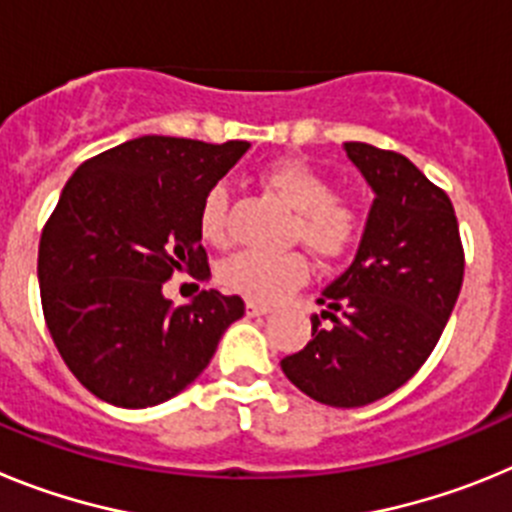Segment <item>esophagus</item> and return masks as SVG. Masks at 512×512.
I'll return each mask as SVG.
<instances>
[{
    "instance_id": "obj_1",
    "label": "esophagus",
    "mask_w": 512,
    "mask_h": 512,
    "mask_svg": "<svg viewBox=\"0 0 512 512\" xmlns=\"http://www.w3.org/2000/svg\"><path fill=\"white\" fill-rule=\"evenodd\" d=\"M246 312L251 315V318H261V315H269L271 307L259 305V302H246Z\"/></svg>"
}]
</instances>
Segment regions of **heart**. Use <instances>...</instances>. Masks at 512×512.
Returning <instances> with one entry per match:
<instances>
[{"label": "heart", "mask_w": 512, "mask_h": 512, "mask_svg": "<svg viewBox=\"0 0 512 512\" xmlns=\"http://www.w3.org/2000/svg\"><path fill=\"white\" fill-rule=\"evenodd\" d=\"M264 184L295 212L292 235L318 259H341L364 230V215L351 200L333 194V184L305 161H279L264 174ZM230 192L225 184L207 189L197 225L212 246L228 243ZM307 279L300 253L269 256L259 251L233 253L220 266V282L256 302H277Z\"/></svg>", "instance_id": "heart-1"}]
</instances>
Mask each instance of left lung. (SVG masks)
Segmentation results:
<instances>
[{
	"instance_id": "left-lung-1",
	"label": "left lung",
	"mask_w": 512,
	"mask_h": 512,
	"mask_svg": "<svg viewBox=\"0 0 512 512\" xmlns=\"http://www.w3.org/2000/svg\"><path fill=\"white\" fill-rule=\"evenodd\" d=\"M374 205L354 264L325 287L323 326L284 356L295 387L330 408H361L408 382L441 338L464 282V246L449 194L402 153L346 143Z\"/></svg>"
}]
</instances>
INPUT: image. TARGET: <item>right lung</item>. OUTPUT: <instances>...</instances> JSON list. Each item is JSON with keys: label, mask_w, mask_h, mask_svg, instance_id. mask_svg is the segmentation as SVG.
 <instances>
[{"label": "right lung", "mask_w": 512, "mask_h": 512, "mask_svg": "<svg viewBox=\"0 0 512 512\" xmlns=\"http://www.w3.org/2000/svg\"><path fill=\"white\" fill-rule=\"evenodd\" d=\"M246 151V140L143 135L84 161L63 187L40 235V302L61 359L99 400H171L243 318L238 295L202 289L174 307L161 287L174 271L210 274L197 215Z\"/></svg>", "instance_id": "obj_1"}]
</instances>
